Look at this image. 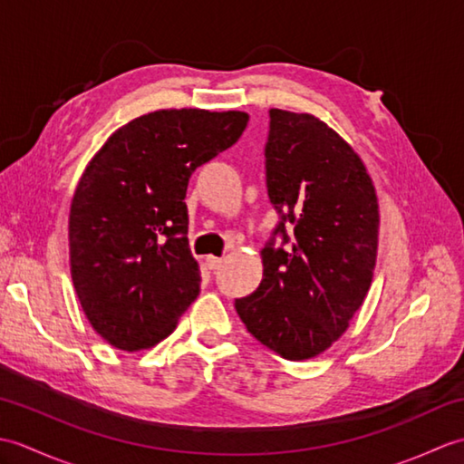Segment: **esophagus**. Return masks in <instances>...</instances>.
I'll list each match as a JSON object with an SVG mask.
<instances>
[{"mask_svg": "<svg viewBox=\"0 0 464 464\" xmlns=\"http://www.w3.org/2000/svg\"><path fill=\"white\" fill-rule=\"evenodd\" d=\"M221 261H223V259H219V257H207V259H205V267L209 269V271H215V269L221 265Z\"/></svg>", "mask_w": 464, "mask_h": 464, "instance_id": "1", "label": "esophagus"}]
</instances>
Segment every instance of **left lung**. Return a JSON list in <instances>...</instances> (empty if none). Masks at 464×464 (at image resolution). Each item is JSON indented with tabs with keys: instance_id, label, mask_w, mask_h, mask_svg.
Returning a JSON list of instances; mask_svg holds the SVG:
<instances>
[{
	"instance_id": "8db88e82",
	"label": "left lung",
	"mask_w": 464,
	"mask_h": 464,
	"mask_svg": "<svg viewBox=\"0 0 464 464\" xmlns=\"http://www.w3.org/2000/svg\"><path fill=\"white\" fill-rule=\"evenodd\" d=\"M265 177L279 223L261 251L257 291L235 299V309L267 349L311 359L347 331L367 297L377 193L353 147L309 113L269 111Z\"/></svg>"
}]
</instances>
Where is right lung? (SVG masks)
Segmentation results:
<instances>
[{
  "label": "right lung",
  "instance_id": "right-lung-1",
  "mask_svg": "<svg viewBox=\"0 0 464 464\" xmlns=\"http://www.w3.org/2000/svg\"><path fill=\"white\" fill-rule=\"evenodd\" d=\"M247 121L243 111H153L117 130L85 167L69 211L72 279L85 317L113 347H153L199 295L187 185Z\"/></svg>",
  "mask_w": 464,
  "mask_h": 464
}]
</instances>
